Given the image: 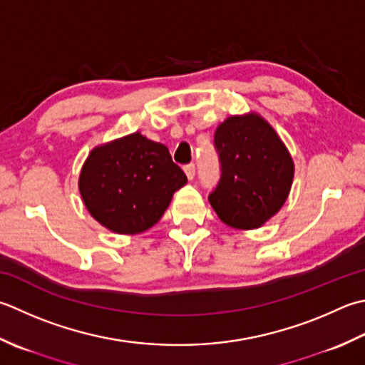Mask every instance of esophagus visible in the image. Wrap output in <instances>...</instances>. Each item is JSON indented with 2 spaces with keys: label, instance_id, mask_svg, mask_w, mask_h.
<instances>
[{
  "label": "esophagus",
  "instance_id": "obj_1",
  "mask_svg": "<svg viewBox=\"0 0 365 365\" xmlns=\"http://www.w3.org/2000/svg\"><path fill=\"white\" fill-rule=\"evenodd\" d=\"M185 169V174H187V177L190 178V180H192V178H195V174H196V166L195 164H187V166L183 168Z\"/></svg>",
  "mask_w": 365,
  "mask_h": 365
}]
</instances>
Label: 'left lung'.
<instances>
[{
  "label": "left lung",
  "instance_id": "obj_1",
  "mask_svg": "<svg viewBox=\"0 0 365 365\" xmlns=\"http://www.w3.org/2000/svg\"><path fill=\"white\" fill-rule=\"evenodd\" d=\"M221 177L209 202L225 225L256 230L287 202L294 161L259 113L231 115L215 131Z\"/></svg>",
  "mask_w": 365,
  "mask_h": 365
}]
</instances>
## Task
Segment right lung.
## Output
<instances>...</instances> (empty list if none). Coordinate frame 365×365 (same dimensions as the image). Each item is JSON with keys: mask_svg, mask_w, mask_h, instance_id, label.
<instances>
[{"mask_svg": "<svg viewBox=\"0 0 365 365\" xmlns=\"http://www.w3.org/2000/svg\"><path fill=\"white\" fill-rule=\"evenodd\" d=\"M187 175L166 145L140 133L98 145L78 175L82 201L99 225L115 234H140L156 225Z\"/></svg>", "mask_w": 365, "mask_h": 365, "instance_id": "add662e5", "label": "right lung"}]
</instances>
